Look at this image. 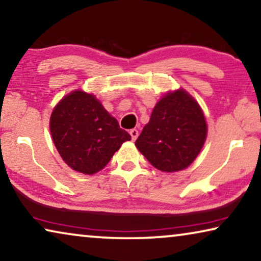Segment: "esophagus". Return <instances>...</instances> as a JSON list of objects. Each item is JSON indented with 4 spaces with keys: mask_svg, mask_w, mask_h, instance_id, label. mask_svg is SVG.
I'll list each match as a JSON object with an SVG mask.
<instances>
[{
    "mask_svg": "<svg viewBox=\"0 0 261 261\" xmlns=\"http://www.w3.org/2000/svg\"><path fill=\"white\" fill-rule=\"evenodd\" d=\"M130 135H131L132 141H136V138L138 137V130H136V129L130 130Z\"/></svg>",
    "mask_w": 261,
    "mask_h": 261,
    "instance_id": "esophagus-1",
    "label": "esophagus"
}]
</instances>
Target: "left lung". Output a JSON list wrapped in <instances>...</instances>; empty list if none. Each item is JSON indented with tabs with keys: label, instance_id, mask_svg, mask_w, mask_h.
Here are the masks:
<instances>
[{
	"label": "left lung",
	"instance_id": "obj_1",
	"mask_svg": "<svg viewBox=\"0 0 261 261\" xmlns=\"http://www.w3.org/2000/svg\"><path fill=\"white\" fill-rule=\"evenodd\" d=\"M205 137L202 110L192 95L179 89L160 99L135 144L151 166L175 172L194 162Z\"/></svg>",
	"mask_w": 261,
	"mask_h": 261
}]
</instances>
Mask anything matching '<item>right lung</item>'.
I'll use <instances>...</instances> for the list:
<instances>
[{
	"label": "right lung",
	"instance_id": "obj_1",
	"mask_svg": "<svg viewBox=\"0 0 261 261\" xmlns=\"http://www.w3.org/2000/svg\"><path fill=\"white\" fill-rule=\"evenodd\" d=\"M49 129L68 167L86 175L100 171L131 136L93 94L73 91L54 108Z\"/></svg>",
	"mask_w": 261,
	"mask_h": 261
}]
</instances>
